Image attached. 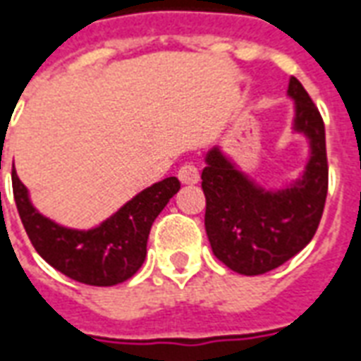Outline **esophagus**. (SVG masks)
<instances>
[{
    "instance_id": "34e87169",
    "label": "esophagus",
    "mask_w": 361,
    "mask_h": 361,
    "mask_svg": "<svg viewBox=\"0 0 361 361\" xmlns=\"http://www.w3.org/2000/svg\"><path fill=\"white\" fill-rule=\"evenodd\" d=\"M178 178H180L183 185H195L197 181H199V170L193 164L181 166L180 172H178Z\"/></svg>"
}]
</instances>
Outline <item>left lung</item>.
Segmentation results:
<instances>
[{
  "label": "left lung",
  "instance_id": "8db88e82",
  "mask_svg": "<svg viewBox=\"0 0 361 361\" xmlns=\"http://www.w3.org/2000/svg\"><path fill=\"white\" fill-rule=\"evenodd\" d=\"M292 133L307 141L303 170L280 188L257 183L220 147L204 157V230L212 253L232 271L255 276L284 265L311 242L329 185L325 126L302 82L290 77Z\"/></svg>",
  "mask_w": 361,
  "mask_h": 361
}]
</instances>
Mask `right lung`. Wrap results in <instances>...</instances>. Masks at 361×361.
<instances>
[{
  "instance_id": "obj_1",
  "label": "right lung",
  "mask_w": 361,
  "mask_h": 361,
  "mask_svg": "<svg viewBox=\"0 0 361 361\" xmlns=\"http://www.w3.org/2000/svg\"><path fill=\"white\" fill-rule=\"evenodd\" d=\"M178 191V178H166L142 189L100 224L79 230L44 216L13 172L17 211L35 250L56 271L89 286H116L141 269L150 226Z\"/></svg>"
}]
</instances>
